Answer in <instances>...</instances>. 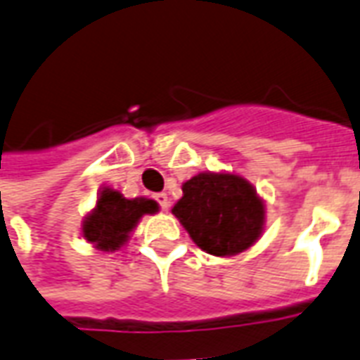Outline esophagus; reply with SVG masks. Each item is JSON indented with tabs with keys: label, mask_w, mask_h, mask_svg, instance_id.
<instances>
[{
	"label": "esophagus",
	"mask_w": 360,
	"mask_h": 360,
	"mask_svg": "<svg viewBox=\"0 0 360 360\" xmlns=\"http://www.w3.org/2000/svg\"><path fill=\"white\" fill-rule=\"evenodd\" d=\"M154 200L162 206V210H167V206H169V198H167L165 193H158V195H154Z\"/></svg>",
	"instance_id": "obj_1"
}]
</instances>
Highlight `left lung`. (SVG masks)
<instances>
[{"label":"left lung","instance_id":"left-lung-1","mask_svg":"<svg viewBox=\"0 0 360 360\" xmlns=\"http://www.w3.org/2000/svg\"><path fill=\"white\" fill-rule=\"evenodd\" d=\"M172 214L188 237L214 257H235L262 237L266 204L255 185L229 172H202L183 183Z\"/></svg>","mask_w":360,"mask_h":360}]
</instances>
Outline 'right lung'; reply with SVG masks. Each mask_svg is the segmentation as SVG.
<instances>
[{"mask_svg":"<svg viewBox=\"0 0 360 360\" xmlns=\"http://www.w3.org/2000/svg\"><path fill=\"white\" fill-rule=\"evenodd\" d=\"M156 212H160V206L152 198H125L117 188L102 187L94 208L82 219L81 233L96 250L115 252L125 247L142 216Z\"/></svg>","mask_w":360,"mask_h":360,"instance_id":"add662e5","label":"right lung"}]
</instances>
